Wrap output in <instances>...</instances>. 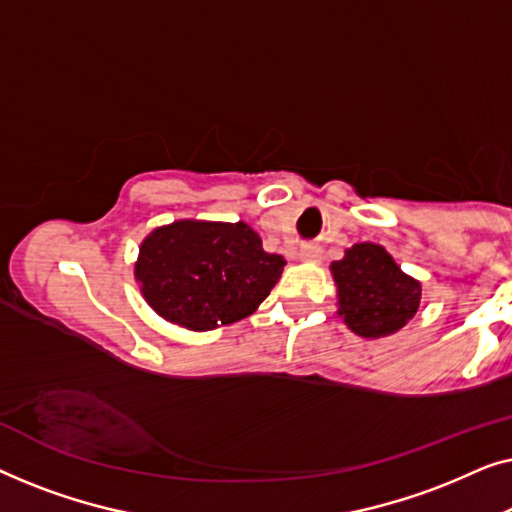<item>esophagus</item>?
Listing matches in <instances>:
<instances>
[{
	"label": "esophagus",
	"instance_id": "34e87169",
	"mask_svg": "<svg viewBox=\"0 0 512 512\" xmlns=\"http://www.w3.org/2000/svg\"><path fill=\"white\" fill-rule=\"evenodd\" d=\"M300 258H303V261L317 263L321 258V247L319 244H303V247H300Z\"/></svg>",
	"mask_w": 512,
	"mask_h": 512
}]
</instances>
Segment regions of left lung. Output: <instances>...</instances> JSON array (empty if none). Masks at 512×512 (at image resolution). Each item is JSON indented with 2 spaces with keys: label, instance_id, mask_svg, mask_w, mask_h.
Returning a JSON list of instances; mask_svg holds the SVG:
<instances>
[{
  "label": "left lung",
  "instance_id": "left-lung-1",
  "mask_svg": "<svg viewBox=\"0 0 512 512\" xmlns=\"http://www.w3.org/2000/svg\"><path fill=\"white\" fill-rule=\"evenodd\" d=\"M331 272L338 286V314L361 338H387L415 317L422 284L405 275L380 244H354L345 258L331 263Z\"/></svg>",
  "mask_w": 512,
  "mask_h": 512
}]
</instances>
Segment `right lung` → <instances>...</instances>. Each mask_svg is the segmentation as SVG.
Instances as JSON below:
<instances>
[{"mask_svg":"<svg viewBox=\"0 0 512 512\" xmlns=\"http://www.w3.org/2000/svg\"><path fill=\"white\" fill-rule=\"evenodd\" d=\"M284 265L244 221L181 219L144 237L135 279L160 317L188 331H212L254 314Z\"/></svg>","mask_w":512,"mask_h":512,"instance_id":"right-lung-1","label":"right lung"}]
</instances>
